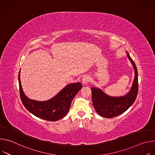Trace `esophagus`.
Instances as JSON below:
<instances>
[{"mask_svg":"<svg viewBox=\"0 0 155 155\" xmlns=\"http://www.w3.org/2000/svg\"><path fill=\"white\" fill-rule=\"evenodd\" d=\"M90 81V77L87 75H84L82 78V84H86Z\"/></svg>","mask_w":155,"mask_h":155,"instance_id":"obj_1","label":"esophagus"}]
</instances>
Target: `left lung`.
<instances>
[{
    "label": "left lung",
    "instance_id": "8db88e82",
    "mask_svg": "<svg viewBox=\"0 0 155 155\" xmlns=\"http://www.w3.org/2000/svg\"><path fill=\"white\" fill-rule=\"evenodd\" d=\"M127 56L134 69V78L129 91L124 96H110L100 88L92 86V101L96 112L101 117L111 118L124 113L134 102L138 93V73L136 65L127 52Z\"/></svg>",
    "mask_w": 155,
    "mask_h": 155
}]
</instances>
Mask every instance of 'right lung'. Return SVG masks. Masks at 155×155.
Returning a JSON list of instances; mask_svg holds the SVG:
<instances>
[{"label": "right lung", "instance_id": "add662e5", "mask_svg": "<svg viewBox=\"0 0 155 155\" xmlns=\"http://www.w3.org/2000/svg\"><path fill=\"white\" fill-rule=\"evenodd\" d=\"M20 97L26 108L35 117L51 121H56L68 114L72 101L81 89L80 82L66 85L56 96L45 101H37L28 98L25 94L20 80V71L18 75Z\"/></svg>", "mask_w": 155, "mask_h": 155}]
</instances>
